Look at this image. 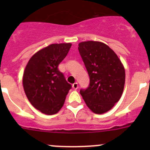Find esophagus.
<instances>
[{
  "label": "esophagus",
  "mask_w": 150,
  "mask_h": 150,
  "mask_svg": "<svg viewBox=\"0 0 150 150\" xmlns=\"http://www.w3.org/2000/svg\"><path fill=\"white\" fill-rule=\"evenodd\" d=\"M72 88H73L75 89V90L78 89V83L75 82V83L72 84Z\"/></svg>",
  "instance_id": "obj_1"
}]
</instances>
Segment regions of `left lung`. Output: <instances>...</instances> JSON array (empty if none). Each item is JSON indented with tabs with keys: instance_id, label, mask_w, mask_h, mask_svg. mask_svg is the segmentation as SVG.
Masks as SVG:
<instances>
[{
	"instance_id": "obj_1",
	"label": "left lung",
	"mask_w": 150,
	"mask_h": 150,
	"mask_svg": "<svg viewBox=\"0 0 150 150\" xmlns=\"http://www.w3.org/2000/svg\"><path fill=\"white\" fill-rule=\"evenodd\" d=\"M78 46L90 78L88 87L81 89L80 93L93 112L103 114L121 97L125 69L117 54L102 42H81Z\"/></svg>"
}]
</instances>
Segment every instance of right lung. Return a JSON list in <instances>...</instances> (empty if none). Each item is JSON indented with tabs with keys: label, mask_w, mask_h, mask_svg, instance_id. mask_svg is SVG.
Masks as SVG:
<instances>
[{
	"label": "right lung",
	"mask_w": 150,
	"mask_h": 150,
	"mask_svg": "<svg viewBox=\"0 0 150 150\" xmlns=\"http://www.w3.org/2000/svg\"><path fill=\"white\" fill-rule=\"evenodd\" d=\"M72 44H51L34 54L23 75V87L32 105L46 115H54L62 107L72 86L58 66Z\"/></svg>",
	"instance_id": "1"
}]
</instances>
